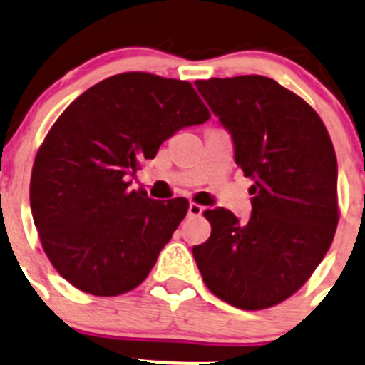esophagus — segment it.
Wrapping results in <instances>:
<instances>
[{
    "label": "esophagus",
    "instance_id": "1",
    "mask_svg": "<svg viewBox=\"0 0 365 365\" xmlns=\"http://www.w3.org/2000/svg\"><path fill=\"white\" fill-rule=\"evenodd\" d=\"M202 211H204V207L200 206V204H197V202H192L188 206L190 217H200V215H202Z\"/></svg>",
    "mask_w": 365,
    "mask_h": 365
}]
</instances>
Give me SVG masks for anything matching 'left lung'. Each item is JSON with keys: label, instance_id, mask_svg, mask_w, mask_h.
Returning a JSON list of instances; mask_svg holds the SVG:
<instances>
[{"label": "left lung", "instance_id": "1", "mask_svg": "<svg viewBox=\"0 0 365 365\" xmlns=\"http://www.w3.org/2000/svg\"><path fill=\"white\" fill-rule=\"evenodd\" d=\"M229 130L235 161L251 177L252 215L240 224L206 210L211 237L193 247L207 289L242 310L289 299L314 274L339 224L336 158L319 114L272 78L197 81Z\"/></svg>", "mask_w": 365, "mask_h": 365}]
</instances>
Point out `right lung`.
<instances>
[{
	"label": "right lung",
	"mask_w": 365,
	"mask_h": 365,
	"mask_svg": "<svg viewBox=\"0 0 365 365\" xmlns=\"http://www.w3.org/2000/svg\"><path fill=\"white\" fill-rule=\"evenodd\" d=\"M210 120L186 81L120 73L66 107L37 150L30 206L66 281L98 297L136 289L188 213V200L130 190L141 161L182 127Z\"/></svg>",
	"instance_id": "obj_1"
}]
</instances>
